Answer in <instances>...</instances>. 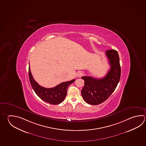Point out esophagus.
Masks as SVG:
<instances>
[{"instance_id": "34e87169", "label": "esophagus", "mask_w": 146, "mask_h": 146, "mask_svg": "<svg viewBox=\"0 0 146 146\" xmlns=\"http://www.w3.org/2000/svg\"><path fill=\"white\" fill-rule=\"evenodd\" d=\"M82 75H83L82 73L78 72V73H77V74H76V76H77V77H80L81 76H82Z\"/></svg>"}]
</instances>
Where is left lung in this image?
Masks as SVG:
<instances>
[{
	"mask_svg": "<svg viewBox=\"0 0 146 146\" xmlns=\"http://www.w3.org/2000/svg\"><path fill=\"white\" fill-rule=\"evenodd\" d=\"M110 70L102 78L83 76L85 83L81 94L83 99L89 104L98 105L104 102L113 94L117 86L121 76V67L118 53L115 50L106 51Z\"/></svg>",
	"mask_w": 146,
	"mask_h": 146,
	"instance_id": "8db88e82",
	"label": "left lung"
}]
</instances>
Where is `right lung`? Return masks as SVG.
<instances>
[{
	"instance_id": "add662e5",
	"label": "right lung",
	"mask_w": 146,
	"mask_h": 146,
	"mask_svg": "<svg viewBox=\"0 0 146 146\" xmlns=\"http://www.w3.org/2000/svg\"><path fill=\"white\" fill-rule=\"evenodd\" d=\"M29 77L31 86L36 94L45 102L53 105L59 104L63 101L66 96L68 86L75 81L74 79L61 83L53 88H44L39 85L33 79L30 66H29Z\"/></svg>"
}]
</instances>
